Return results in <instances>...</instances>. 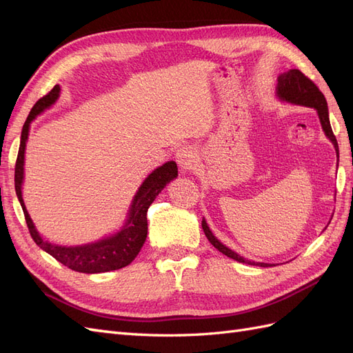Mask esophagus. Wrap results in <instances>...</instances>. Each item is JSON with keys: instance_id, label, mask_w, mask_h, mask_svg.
I'll use <instances>...</instances> for the list:
<instances>
[{"instance_id": "esophagus-1", "label": "esophagus", "mask_w": 353, "mask_h": 353, "mask_svg": "<svg viewBox=\"0 0 353 353\" xmlns=\"http://www.w3.org/2000/svg\"><path fill=\"white\" fill-rule=\"evenodd\" d=\"M196 160H197V154L193 147H183L179 148L176 153V162L183 170L193 169L196 165Z\"/></svg>"}]
</instances>
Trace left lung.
Segmentation results:
<instances>
[{"mask_svg":"<svg viewBox=\"0 0 353 353\" xmlns=\"http://www.w3.org/2000/svg\"><path fill=\"white\" fill-rule=\"evenodd\" d=\"M276 94L279 97L284 101L293 103V104H301V105H307V108H314L318 112L319 121H321L323 130L325 132V135L330 138V141L334 144L336 152L339 154V145H337V140L336 135L333 134V130H331L330 125V119H328V109H327V101L324 94L319 91V88L316 85L309 79L306 74H303L299 69H292L288 72H284L280 74L279 78V87H276ZM201 227L203 231H205L208 240L215 245V248L223 253L227 254L228 258L239 261V262H244V263H252V265H258V266H268V263L263 262H248L244 258H241L240 254H237L236 252H232L231 249H228L227 245H223L215 236H213L212 231L209 230L206 221H201Z\"/></svg>","mask_w":353,"mask_h":353,"instance_id":"left-lung-1","label":"left lung"}]
</instances>
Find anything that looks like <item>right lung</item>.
I'll use <instances>...</instances> for the list:
<instances>
[{"instance_id":"add662e5","label":"right lung","mask_w":353,"mask_h":353,"mask_svg":"<svg viewBox=\"0 0 353 353\" xmlns=\"http://www.w3.org/2000/svg\"><path fill=\"white\" fill-rule=\"evenodd\" d=\"M59 91L60 87L56 85L47 95H44V97L35 103L23 125L22 138H20L19 154L14 168V187L17 199L20 201V205H22L25 213V219L28 223L30 237L34 239V241L42 250L50 253L52 258L68 266L72 271L83 274H99L121 270L123 266L130 265L137 258V254L140 253L147 237V210L154 201L156 196L165 188L169 181H172L178 175L176 163L166 162L163 166L157 168L145 178L143 185L137 191V194L134 197L126 225L122 228V231L114 234L113 237L85 245H74V248L73 245L66 248V245H56L44 241L35 230L34 222L29 218V213L22 199L23 160L26 140L29 134V123L35 119L37 114H39L42 110L47 109L48 105L56 101V99L59 97Z\"/></svg>"}]
</instances>
